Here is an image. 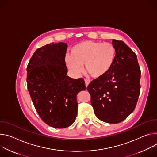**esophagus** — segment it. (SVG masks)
<instances>
[{
    "label": "esophagus",
    "mask_w": 157,
    "mask_h": 157,
    "mask_svg": "<svg viewBox=\"0 0 157 157\" xmlns=\"http://www.w3.org/2000/svg\"><path fill=\"white\" fill-rule=\"evenodd\" d=\"M84 81H85V86H87L89 85V83H90V81L89 80H88V79H85Z\"/></svg>",
    "instance_id": "obj_1"
}]
</instances>
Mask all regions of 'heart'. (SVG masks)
<instances>
[{"mask_svg": "<svg viewBox=\"0 0 157 157\" xmlns=\"http://www.w3.org/2000/svg\"><path fill=\"white\" fill-rule=\"evenodd\" d=\"M71 56L65 59L67 67L75 75H78L85 65L86 72L94 78H99L109 72L115 56V50L110 43L83 41L71 49Z\"/></svg>", "mask_w": 157, "mask_h": 157, "instance_id": "b5f03b06", "label": "heart"}]
</instances>
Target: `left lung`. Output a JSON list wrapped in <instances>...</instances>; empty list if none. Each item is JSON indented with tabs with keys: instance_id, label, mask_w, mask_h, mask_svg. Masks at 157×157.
<instances>
[{
	"instance_id": "1",
	"label": "left lung",
	"mask_w": 157,
	"mask_h": 157,
	"mask_svg": "<svg viewBox=\"0 0 157 157\" xmlns=\"http://www.w3.org/2000/svg\"><path fill=\"white\" fill-rule=\"evenodd\" d=\"M113 64L107 74L87 86L97 118L109 124L124 121L134 110L140 90L141 72L136 54L123 41L112 39Z\"/></svg>"
}]
</instances>
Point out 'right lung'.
I'll use <instances>...</instances> for the list:
<instances>
[{
  "mask_svg": "<svg viewBox=\"0 0 157 157\" xmlns=\"http://www.w3.org/2000/svg\"><path fill=\"white\" fill-rule=\"evenodd\" d=\"M67 44L51 43L38 48L27 67V89L42 120L56 128L71 126L75 120L77 95L86 86L83 78L67 75Z\"/></svg>",
  "mask_w": 157,
  "mask_h": 157,
  "instance_id": "1",
  "label": "right lung"
}]
</instances>
